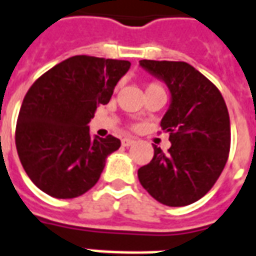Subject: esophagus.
<instances>
[{
  "label": "esophagus",
  "mask_w": 256,
  "mask_h": 256,
  "mask_svg": "<svg viewBox=\"0 0 256 256\" xmlns=\"http://www.w3.org/2000/svg\"><path fill=\"white\" fill-rule=\"evenodd\" d=\"M136 142L133 138H123L122 140V145L123 146H130V145H133Z\"/></svg>",
  "instance_id": "34e87169"
}]
</instances>
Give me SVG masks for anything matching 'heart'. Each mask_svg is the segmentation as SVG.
<instances>
[{
    "label": "heart",
    "instance_id": "1",
    "mask_svg": "<svg viewBox=\"0 0 256 256\" xmlns=\"http://www.w3.org/2000/svg\"><path fill=\"white\" fill-rule=\"evenodd\" d=\"M149 88H162V86H160V85H158V84H156V82H152V84L148 85L146 90H149Z\"/></svg>",
    "mask_w": 256,
    "mask_h": 256
}]
</instances>
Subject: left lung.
I'll list each match as a JSON object with an SVG mask.
<instances>
[{
    "instance_id": "obj_1",
    "label": "left lung",
    "mask_w": 256,
    "mask_h": 256,
    "mask_svg": "<svg viewBox=\"0 0 256 256\" xmlns=\"http://www.w3.org/2000/svg\"><path fill=\"white\" fill-rule=\"evenodd\" d=\"M140 66L164 81L171 94L160 123L171 148L164 153L153 145V158L138 170L140 183L162 205L194 204L214 186L228 160L230 124L224 98L186 62L142 60Z\"/></svg>"
}]
</instances>
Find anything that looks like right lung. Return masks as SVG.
Wrapping results in <instances>:
<instances>
[{
	"instance_id": "obj_1",
	"label": "right lung",
	"mask_w": 256,
	"mask_h": 256,
	"mask_svg": "<svg viewBox=\"0 0 256 256\" xmlns=\"http://www.w3.org/2000/svg\"><path fill=\"white\" fill-rule=\"evenodd\" d=\"M128 69V60L76 56L28 90L17 118L16 148L24 171L43 192L69 200L98 183L120 141L90 137L88 123Z\"/></svg>"
}]
</instances>
